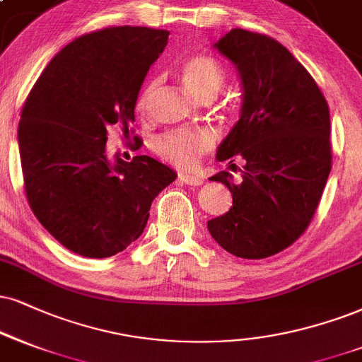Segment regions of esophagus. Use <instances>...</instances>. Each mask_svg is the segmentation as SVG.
<instances>
[{
  "mask_svg": "<svg viewBox=\"0 0 362 362\" xmlns=\"http://www.w3.org/2000/svg\"><path fill=\"white\" fill-rule=\"evenodd\" d=\"M180 180L185 182V185H189V186H202L203 185V177L202 176H196V174L181 173L180 174Z\"/></svg>",
  "mask_w": 362,
  "mask_h": 362,
  "instance_id": "esophagus-1",
  "label": "esophagus"
}]
</instances>
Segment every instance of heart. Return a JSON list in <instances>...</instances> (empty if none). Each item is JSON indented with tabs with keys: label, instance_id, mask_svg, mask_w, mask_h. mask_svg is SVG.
Returning a JSON list of instances; mask_svg holds the SVG:
<instances>
[{
	"label": "heart",
	"instance_id": "obj_1",
	"mask_svg": "<svg viewBox=\"0 0 362 362\" xmlns=\"http://www.w3.org/2000/svg\"><path fill=\"white\" fill-rule=\"evenodd\" d=\"M181 80L186 90L196 99H208L218 95L225 86V69L215 57L199 53L189 57L181 69ZM159 80H151L146 83L139 93L137 105L146 107L151 97L158 90ZM213 146V136L206 131H194V129H180L163 134L154 141V151L168 163L180 168H193L198 163L199 156L206 153Z\"/></svg>",
	"mask_w": 362,
	"mask_h": 362
}]
</instances>
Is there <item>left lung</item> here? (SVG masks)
Here are the masks:
<instances>
[{
	"label": "left lung",
	"mask_w": 362,
	"mask_h": 362,
	"mask_svg": "<svg viewBox=\"0 0 362 362\" xmlns=\"http://www.w3.org/2000/svg\"><path fill=\"white\" fill-rule=\"evenodd\" d=\"M215 47L236 65L243 105L216 153L238 181L230 171L209 177L230 189L233 206L208 230L231 255L258 260L290 247L317 211L332 168L329 105L305 66L272 37L233 28Z\"/></svg>",
	"instance_id": "obj_1"
}]
</instances>
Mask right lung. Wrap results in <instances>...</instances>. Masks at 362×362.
I'll list each match as a JSON object with an SVG mask.
<instances>
[{
  "instance_id": "1",
  "label": "right lung",
  "mask_w": 362,
  "mask_h": 362,
  "mask_svg": "<svg viewBox=\"0 0 362 362\" xmlns=\"http://www.w3.org/2000/svg\"><path fill=\"white\" fill-rule=\"evenodd\" d=\"M169 31L109 26L75 38L45 66L18 124L28 204L70 252L105 258L142 235L153 199L177 174L149 156H107L110 127L132 149L134 107Z\"/></svg>"
}]
</instances>
